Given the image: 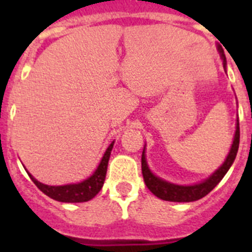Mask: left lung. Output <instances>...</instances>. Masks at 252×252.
Instances as JSON below:
<instances>
[{
  "instance_id": "8db88e82",
  "label": "left lung",
  "mask_w": 252,
  "mask_h": 252,
  "mask_svg": "<svg viewBox=\"0 0 252 252\" xmlns=\"http://www.w3.org/2000/svg\"><path fill=\"white\" fill-rule=\"evenodd\" d=\"M218 50L221 53L222 60H223V66L226 68V57L223 54V50H222L220 46H218ZM239 144H240V125L239 120H237V125H236V132L235 137H233L232 146H231V150L227 155L226 160L222 164L217 170L213 173L209 178H207L206 180H203L202 183L194 184V186H178V184L169 183L166 180L160 179L159 177H155V175L151 173V170L149 169L148 162H146L145 158V148L142 151L141 157V170H142V177H144V182H145L146 187L150 189V192L154 195H157L158 198L162 199V201H169V202H194L203 198L204 195L208 194L216 186H217L220 182L222 180V178L226 175V173L228 171V169L231 168V165L235 161V158L237 155V150H239Z\"/></svg>"
}]
</instances>
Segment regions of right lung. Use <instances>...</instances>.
Instances as JSON below:
<instances>
[{
    "label": "right lung",
    "instance_id": "1",
    "mask_svg": "<svg viewBox=\"0 0 252 252\" xmlns=\"http://www.w3.org/2000/svg\"><path fill=\"white\" fill-rule=\"evenodd\" d=\"M113 144L112 141L110 146L107 148L106 153H104L103 158H102L101 162L98 164L95 171L91 175L90 178H87L86 180L77 184H66V186H46V184L40 183L35 179L30 173H28L31 180L34 182L35 186L48 197L53 198L58 202H65V203H79V202H87L94 198L98 194V192L102 189L106 179L107 173V165H108V160H110L111 151H112Z\"/></svg>",
    "mask_w": 252,
    "mask_h": 252
}]
</instances>
